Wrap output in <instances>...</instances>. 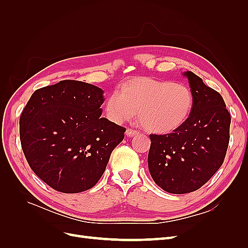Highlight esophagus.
<instances>
[{"label": "esophagus", "instance_id": "34e87169", "mask_svg": "<svg viewBox=\"0 0 248 248\" xmlns=\"http://www.w3.org/2000/svg\"><path fill=\"white\" fill-rule=\"evenodd\" d=\"M139 132L137 131V130H134V129H131V128H128L126 130V136L127 137H134L136 136V134H138Z\"/></svg>", "mask_w": 248, "mask_h": 248}]
</instances>
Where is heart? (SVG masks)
Listing matches in <instances>:
<instances>
[{
    "label": "heart",
    "mask_w": 248,
    "mask_h": 248,
    "mask_svg": "<svg viewBox=\"0 0 248 248\" xmlns=\"http://www.w3.org/2000/svg\"><path fill=\"white\" fill-rule=\"evenodd\" d=\"M194 97L189 87L170 80L137 78L112 91L106 102L108 119L123 123L139 115L144 128L166 134L181 127L191 114ZM139 110L138 111L137 109Z\"/></svg>",
    "instance_id": "obj_1"
}]
</instances>
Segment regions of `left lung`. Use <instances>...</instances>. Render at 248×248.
Returning a JSON list of instances; mask_svg holds the SVG:
<instances>
[{
    "label": "left lung",
    "instance_id": "8db88e82",
    "mask_svg": "<svg viewBox=\"0 0 248 248\" xmlns=\"http://www.w3.org/2000/svg\"><path fill=\"white\" fill-rule=\"evenodd\" d=\"M194 102L178 129L151 134L148 167L154 182L170 193H188L206 184L223 163L230 140L231 116L221 95L186 71Z\"/></svg>",
    "mask_w": 248,
    "mask_h": 248
}]
</instances>
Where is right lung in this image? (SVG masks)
<instances>
[{
	"label": "right lung",
	"instance_id": "add662e5",
	"mask_svg": "<svg viewBox=\"0 0 248 248\" xmlns=\"http://www.w3.org/2000/svg\"><path fill=\"white\" fill-rule=\"evenodd\" d=\"M102 89L61 80L36 90L19 119L21 148L30 168L51 188L88 190L98 182L126 129L102 118Z\"/></svg>",
	"mask_w": 248,
	"mask_h": 248
}]
</instances>
